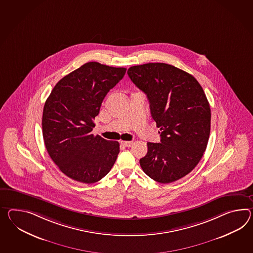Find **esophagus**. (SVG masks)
Listing matches in <instances>:
<instances>
[{
    "label": "esophagus",
    "mask_w": 253,
    "mask_h": 253,
    "mask_svg": "<svg viewBox=\"0 0 253 253\" xmlns=\"http://www.w3.org/2000/svg\"><path fill=\"white\" fill-rule=\"evenodd\" d=\"M132 143L133 142H131V141H122L121 142V144L124 145V147H130L132 145Z\"/></svg>",
    "instance_id": "1"
}]
</instances>
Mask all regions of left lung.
<instances>
[{
    "label": "left lung",
    "mask_w": 253,
    "mask_h": 253,
    "mask_svg": "<svg viewBox=\"0 0 253 253\" xmlns=\"http://www.w3.org/2000/svg\"><path fill=\"white\" fill-rule=\"evenodd\" d=\"M130 81L146 94L161 142H147L140 159L143 172L168 184L197 167L206 151L211 111L202 86L192 76L165 63H148L128 69Z\"/></svg>",
    "instance_id": "8db88e82"
}]
</instances>
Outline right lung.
Here are the masks:
<instances>
[{
  "label": "right lung",
  "mask_w": 253,
  "mask_h": 253,
  "mask_svg": "<svg viewBox=\"0 0 253 253\" xmlns=\"http://www.w3.org/2000/svg\"><path fill=\"white\" fill-rule=\"evenodd\" d=\"M126 73L88 62L56 83L43 106V142L51 159L69 178L93 184L111 171L120 143L92 134L107 93Z\"/></svg>",
  "instance_id": "add662e5"
}]
</instances>
